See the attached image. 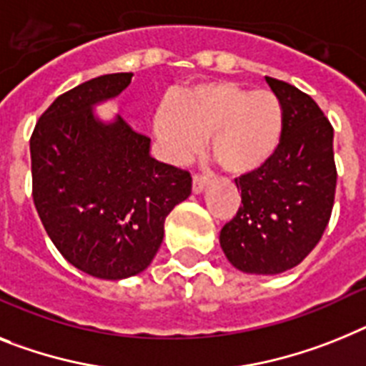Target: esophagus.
Segmentation results:
<instances>
[{"instance_id":"esophagus-1","label":"esophagus","mask_w":366,"mask_h":366,"mask_svg":"<svg viewBox=\"0 0 366 366\" xmlns=\"http://www.w3.org/2000/svg\"><path fill=\"white\" fill-rule=\"evenodd\" d=\"M207 184H208V178L207 177H202V174H195L193 177V193H201L202 189L207 188Z\"/></svg>"}]
</instances>
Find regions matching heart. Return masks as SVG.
<instances>
[{
  "label": "heart",
  "mask_w": 366,
  "mask_h": 366,
  "mask_svg": "<svg viewBox=\"0 0 366 366\" xmlns=\"http://www.w3.org/2000/svg\"><path fill=\"white\" fill-rule=\"evenodd\" d=\"M156 139L171 162L182 164L210 136L212 156L230 174L262 167L282 136V107L272 91H251L232 81L189 87L152 119Z\"/></svg>",
  "instance_id": "1"
}]
</instances>
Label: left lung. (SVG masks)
Wrapping results in <instances>:
<instances>
[{
    "label": "left lung",
    "mask_w": 366,
    "mask_h": 366,
    "mask_svg": "<svg viewBox=\"0 0 366 366\" xmlns=\"http://www.w3.org/2000/svg\"><path fill=\"white\" fill-rule=\"evenodd\" d=\"M282 107V136L260 169L236 178L242 207L219 234L236 269L275 275L294 268L320 242L335 201L333 128L318 104L266 76Z\"/></svg>",
    "instance_id": "left-lung-1"
}]
</instances>
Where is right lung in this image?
Listing matches in <instances>:
<instances>
[{"mask_svg":"<svg viewBox=\"0 0 366 366\" xmlns=\"http://www.w3.org/2000/svg\"><path fill=\"white\" fill-rule=\"evenodd\" d=\"M132 76H98L57 97L29 141L33 201L50 240L72 266L107 281L149 268L165 217L192 195L188 171L152 158L149 137L94 113Z\"/></svg>","mask_w":366,"mask_h":366,"instance_id":"right-lung-1","label":"right lung"}]
</instances>
